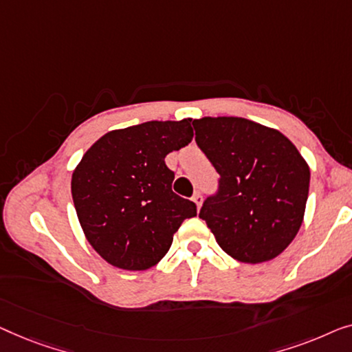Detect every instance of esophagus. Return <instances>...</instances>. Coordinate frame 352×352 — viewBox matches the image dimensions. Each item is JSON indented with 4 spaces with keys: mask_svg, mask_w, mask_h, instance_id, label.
Returning <instances> with one entry per match:
<instances>
[{
    "mask_svg": "<svg viewBox=\"0 0 352 352\" xmlns=\"http://www.w3.org/2000/svg\"><path fill=\"white\" fill-rule=\"evenodd\" d=\"M192 201H195V204L197 206V209H199V207L202 206V195L199 191L197 192H195V195H192Z\"/></svg>",
    "mask_w": 352,
    "mask_h": 352,
    "instance_id": "1",
    "label": "esophagus"
}]
</instances>
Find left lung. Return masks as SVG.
Here are the masks:
<instances>
[{"label": "left lung", "instance_id": "8db88e82", "mask_svg": "<svg viewBox=\"0 0 352 352\" xmlns=\"http://www.w3.org/2000/svg\"><path fill=\"white\" fill-rule=\"evenodd\" d=\"M192 126L197 146L220 175L199 219L232 258L273 260L303 221L311 175L303 156L279 131L244 118H202Z\"/></svg>", "mask_w": 352, "mask_h": 352}]
</instances>
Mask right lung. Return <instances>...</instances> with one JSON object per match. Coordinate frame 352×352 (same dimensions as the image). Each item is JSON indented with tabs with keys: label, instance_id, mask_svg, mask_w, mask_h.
<instances>
[{
	"label": "right lung",
	"instance_id": "1",
	"mask_svg": "<svg viewBox=\"0 0 352 352\" xmlns=\"http://www.w3.org/2000/svg\"><path fill=\"white\" fill-rule=\"evenodd\" d=\"M192 140L191 120L148 121L111 131L86 151L72 177L79 223L98 255L121 270L155 266L196 204L172 191L166 156Z\"/></svg>",
	"mask_w": 352,
	"mask_h": 352
}]
</instances>
